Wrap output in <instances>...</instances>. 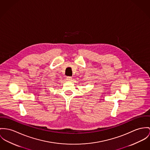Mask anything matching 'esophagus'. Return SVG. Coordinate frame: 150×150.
<instances>
[{"mask_svg": "<svg viewBox=\"0 0 150 150\" xmlns=\"http://www.w3.org/2000/svg\"><path fill=\"white\" fill-rule=\"evenodd\" d=\"M66 79H67V81H70L72 80V77H71V76H67V77L66 78Z\"/></svg>", "mask_w": 150, "mask_h": 150, "instance_id": "esophagus-1", "label": "esophagus"}]
</instances>
